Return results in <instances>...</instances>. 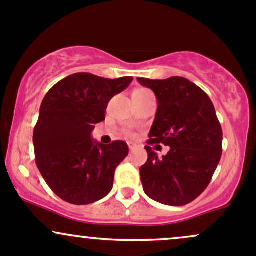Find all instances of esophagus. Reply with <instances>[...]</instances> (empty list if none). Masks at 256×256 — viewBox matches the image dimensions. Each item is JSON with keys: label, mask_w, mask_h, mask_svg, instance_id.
<instances>
[{"label": "esophagus", "mask_w": 256, "mask_h": 256, "mask_svg": "<svg viewBox=\"0 0 256 256\" xmlns=\"http://www.w3.org/2000/svg\"><path fill=\"white\" fill-rule=\"evenodd\" d=\"M128 146H129V150H130V151H134V150L136 149V144H132V142H129Z\"/></svg>", "instance_id": "esophagus-1"}]
</instances>
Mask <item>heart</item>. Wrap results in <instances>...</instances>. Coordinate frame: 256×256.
<instances>
[{
  "mask_svg": "<svg viewBox=\"0 0 256 256\" xmlns=\"http://www.w3.org/2000/svg\"><path fill=\"white\" fill-rule=\"evenodd\" d=\"M133 95L136 96H146V95H151V92L148 89H144V88H139V89L134 90Z\"/></svg>",
  "mask_w": 256,
  "mask_h": 256,
  "instance_id": "1",
  "label": "heart"
}]
</instances>
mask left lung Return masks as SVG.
I'll return each instance as SVG.
<instances>
[{
	"mask_svg": "<svg viewBox=\"0 0 256 256\" xmlns=\"http://www.w3.org/2000/svg\"><path fill=\"white\" fill-rule=\"evenodd\" d=\"M138 82L155 92L158 104L148 144L170 146L162 158L145 146L142 188L164 205L189 204L205 190L221 160L222 128L215 107L204 90L182 76Z\"/></svg>",
	"mask_w": 256,
	"mask_h": 256,
	"instance_id": "obj_1",
	"label": "left lung"
}]
</instances>
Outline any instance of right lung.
Here are the masks:
<instances>
[{
  "instance_id": "add662e5",
  "label": "right lung",
  "mask_w": 256,
  "mask_h": 256,
  "mask_svg": "<svg viewBox=\"0 0 256 256\" xmlns=\"http://www.w3.org/2000/svg\"><path fill=\"white\" fill-rule=\"evenodd\" d=\"M132 80L133 76L76 73L44 98L32 136L35 161L51 190L64 202L92 204L111 192L114 170L127 158L128 145L122 140L100 144L92 132L105 120L108 101Z\"/></svg>"
}]
</instances>
